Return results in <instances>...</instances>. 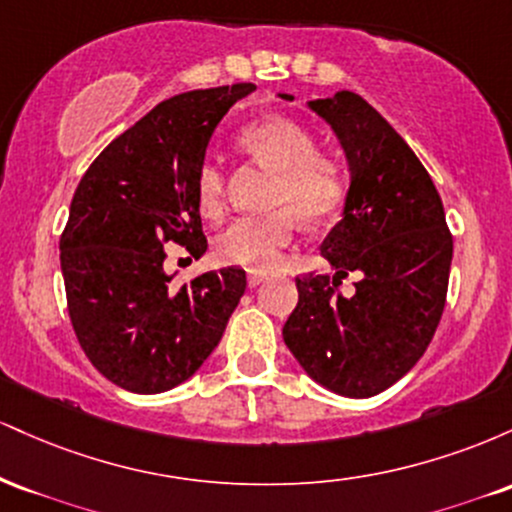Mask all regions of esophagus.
I'll use <instances>...</instances> for the list:
<instances>
[{
  "label": "esophagus",
  "instance_id": "34e87169",
  "mask_svg": "<svg viewBox=\"0 0 512 512\" xmlns=\"http://www.w3.org/2000/svg\"><path fill=\"white\" fill-rule=\"evenodd\" d=\"M264 281V274H257V272H250L248 274V286L250 289H257V286H260Z\"/></svg>",
  "mask_w": 512,
  "mask_h": 512
}]
</instances>
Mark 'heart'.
Segmentation results:
<instances>
[{"instance_id": "1", "label": "heart", "mask_w": 512, "mask_h": 512, "mask_svg": "<svg viewBox=\"0 0 512 512\" xmlns=\"http://www.w3.org/2000/svg\"><path fill=\"white\" fill-rule=\"evenodd\" d=\"M240 146L276 173L272 204L281 207L260 216H238L216 236V255L226 264L269 269L281 260L293 238V210L298 219H327L344 199V170L330 156L317 154L313 134L289 117H267L240 129ZM197 207L216 216L223 209V170L204 158L195 178Z\"/></svg>"}]
</instances>
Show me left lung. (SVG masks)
<instances>
[{"label":"left lung","instance_id":"1","mask_svg":"<svg viewBox=\"0 0 512 512\" xmlns=\"http://www.w3.org/2000/svg\"><path fill=\"white\" fill-rule=\"evenodd\" d=\"M308 108L337 134L351 185L342 221L320 245L334 274L298 276L284 342L315 383L373 397L407 375L436 334L452 236L428 170L373 105L337 91ZM349 273L357 291L344 297L338 286Z\"/></svg>","mask_w":512,"mask_h":512}]
</instances>
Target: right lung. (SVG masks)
<instances>
[{
    "label": "right lung",
    "instance_id": "1",
    "mask_svg": "<svg viewBox=\"0 0 512 512\" xmlns=\"http://www.w3.org/2000/svg\"><path fill=\"white\" fill-rule=\"evenodd\" d=\"M255 84L199 88L158 103L113 139L76 187L60 238L72 327L110 383L156 395L185 383L221 342L245 293L226 267L170 286L163 245L207 252L195 178L211 134Z\"/></svg>",
    "mask_w": 512,
    "mask_h": 512
}]
</instances>
